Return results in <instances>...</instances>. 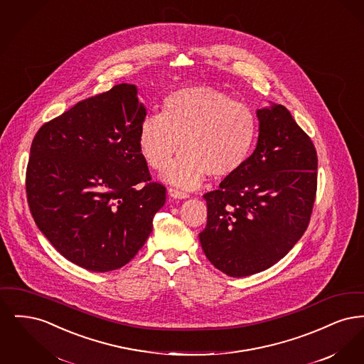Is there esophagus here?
<instances>
[{"mask_svg":"<svg viewBox=\"0 0 364 364\" xmlns=\"http://www.w3.org/2000/svg\"><path fill=\"white\" fill-rule=\"evenodd\" d=\"M168 193H169V196L171 198H173V199H187L188 198V195L186 193V192H183V191L176 190V188H169L168 190Z\"/></svg>","mask_w":364,"mask_h":364,"instance_id":"obj_1","label":"esophagus"}]
</instances>
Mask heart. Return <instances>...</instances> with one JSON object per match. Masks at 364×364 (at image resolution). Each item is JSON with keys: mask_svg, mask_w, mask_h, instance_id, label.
<instances>
[{"mask_svg": "<svg viewBox=\"0 0 364 364\" xmlns=\"http://www.w3.org/2000/svg\"><path fill=\"white\" fill-rule=\"evenodd\" d=\"M258 122L247 105L210 87H186L169 94L161 114L147 116L139 128V149L147 164L165 169L177 187L196 188L208 174L221 180L245 165L257 138Z\"/></svg>", "mask_w": 364, "mask_h": 364, "instance_id": "b5f03b06", "label": "heart"}]
</instances>
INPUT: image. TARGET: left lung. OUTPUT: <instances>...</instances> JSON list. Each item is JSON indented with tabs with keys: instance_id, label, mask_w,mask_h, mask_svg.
Returning <instances> with one entry per match:
<instances>
[{
	"instance_id": "1",
	"label": "left lung",
	"mask_w": 364,
	"mask_h": 364,
	"mask_svg": "<svg viewBox=\"0 0 364 364\" xmlns=\"http://www.w3.org/2000/svg\"><path fill=\"white\" fill-rule=\"evenodd\" d=\"M257 117L254 153L218 190L203 195L208 224L199 240L211 264L230 277L282 259L306 232L316 193V151L289 110L270 104Z\"/></svg>"
}]
</instances>
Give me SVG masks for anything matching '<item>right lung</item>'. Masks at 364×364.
<instances>
[{
	"instance_id": "1",
	"label": "right lung",
	"mask_w": 364,
	"mask_h": 364,
	"mask_svg": "<svg viewBox=\"0 0 364 364\" xmlns=\"http://www.w3.org/2000/svg\"><path fill=\"white\" fill-rule=\"evenodd\" d=\"M146 114L138 87L122 83L43 124L33 140L26 190L35 224L90 272L132 259L165 205V187L151 181L139 149Z\"/></svg>"
}]
</instances>
